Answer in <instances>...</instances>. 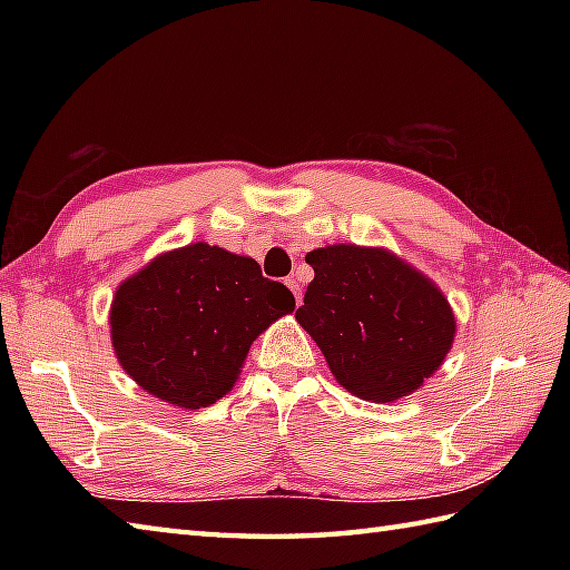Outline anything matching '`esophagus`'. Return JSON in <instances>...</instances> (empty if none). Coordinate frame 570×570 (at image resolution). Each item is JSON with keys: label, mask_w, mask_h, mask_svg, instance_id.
Listing matches in <instances>:
<instances>
[{"label": "esophagus", "mask_w": 570, "mask_h": 570, "mask_svg": "<svg viewBox=\"0 0 570 570\" xmlns=\"http://www.w3.org/2000/svg\"><path fill=\"white\" fill-rule=\"evenodd\" d=\"M286 286L292 288V292H294V296H296V304H301V284L296 282L294 276H288V278H286Z\"/></svg>", "instance_id": "1"}]
</instances>
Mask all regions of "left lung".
Masks as SVG:
<instances>
[{"instance_id":"8db88e82","label":"left lung","mask_w":570,"mask_h":570,"mask_svg":"<svg viewBox=\"0 0 570 570\" xmlns=\"http://www.w3.org/2000/svg\"><path fill=\"white\" fill-rule=\"evenodd\" d=\"M306 262L316 276L296 321L347 392L394 402L441 367L455 318L426 276L392 252L357 245L313 249Z\"/></svg>"}]
</instances>
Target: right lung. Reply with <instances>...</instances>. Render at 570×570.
<instances>
[{
  "instance_id": "right-lung-1",
  "label": "right lung",
  "mask_w": 570,
  "mask_h": 570,
  "mask_svg": "<svg viewBox=\"0 0 570 570\" xmlns=\"http://www.w3.org/2000/svg\"><path fill=\"white\" fill-rule=\"evenodd\" d=\"M294 306V294L262 276L254 259L196 242L117 288L112 345L149 394L200 409L233 390L254 337Z\"/></svg>"
}]
</instances>
